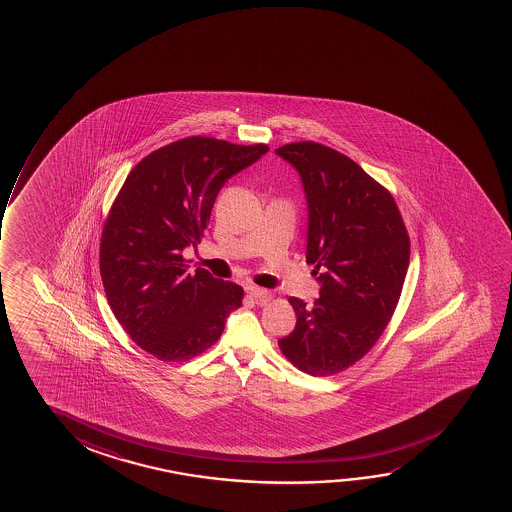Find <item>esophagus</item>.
<instances>
[{"label": "esophagus", "instance_id": "obj_1", "mask_svg": "<svg viewBox=\"0 0 512 512\" xmlns=\"http://www.w3.org/2000/svg\"><path fill=\"white\" fill-rule=\"evenodd\" d=\"M246 294L250 295L253 301L259 302V304L271 299V292H269V290H266V288L253 287V285L246 287Z\"/></svg>", "mask_w": 512, "mask_h": 512}]
</instances>
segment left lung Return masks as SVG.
Segmentation results:
<instances>
[{
    "label": "left lung",
    "instance_id": "1",
    "mask_svg": "<svg viewBox=\"0 0 512 512\" xmlns=\"http://www.w3.org/2000/svg\"><path fill=\"white\" fill-rule=\"evenodd\" d=\"M301 175L308 201L306 262L320 297H290L297 323L278 341L311 376L348 369L376 344L397 308L409 266V236L392 194L357 162L315 141L274 150Z\"/></svg>",
    "mask_w": 512,
    "mask_h": 512
}]
</instances>
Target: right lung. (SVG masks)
<instances>
[{
	"label": "right lung",
	"instance_id": "right-lung-1",
	"mask_svg": "<svg viewBox=\"0 0 512 512\" xmlns=\"http://www.w3.org/2000/svg\"><path fill=\"white\" fill-rule=\"evenodd\" d=\"M269 147L190 136L134 166L106 218L99 269L113 315L140 348L162 362L189 360L217 343L243 288L206 269L190 273L218 192Z\"/></svg>",
	"mask_w": 512,
	"mask_h": 512
}]
</instances>
